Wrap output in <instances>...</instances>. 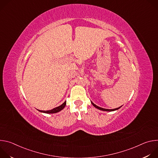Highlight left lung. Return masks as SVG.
Segmentation results:
<instances>
[{
	"label": "left lung",
	"instance_id": "left-lung-1",
	"mask_svg": "<svg viewBox=\"0 0 158 158\" xmlns=\"http://www.w3.org/2000/svg\"><path fill=\"white\" fill-rule=\"evenodd\" d=\"M91 104L96 107V108H97V109H99V110H103V111H114V110H118L119 108H121V107H118V108H116V109H104V108H102V107H99V106H96V104H94L92 101H91Z\"/></svg>",
	"mask_w": 158,
	"mask_h": 158
}]
</instances>
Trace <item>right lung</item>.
I'll return each instance as SVG.
<instances>
[{
	"label": "right lung",
	"mask_w": 158,
	"mask_h": 158,
	"mask_svg": "<svg viewBox=\"0 0 158 158\" xmlns=\"http://www.w3.org/2000/svg\"><path fill=\"white\" fill-rule=\"evenodd\" d=\"M66 105V101H65L62 104H61L60 106L56 107L50 110H38L39 112H44V113H46V114H54V113H57V112L60 111L61 110H62L65 106Z\"/></svg>",
	"instance_id": "obj_1"
}]
</instances>
